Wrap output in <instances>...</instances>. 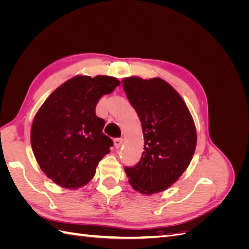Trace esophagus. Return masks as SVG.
<instances>
[{"mask_svg":"<svg viewBox=\"0 0 249 249\" xmlns=\"http://www.w3.org/2000/svg\"><path fill=\"white\" fill-rule=\"evenodd\" d=\"M123 144V139L122 138H115L114 139V146L116 148H119Z\"/></svg>","mask_w":249,"mask_h":249,"instance_id":"1","label":"esophagus"}]
</instances>
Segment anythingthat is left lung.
<instances>
[{
	"mask_svg": "<svg viewBox=\"0 0 249 249\" xmlns=\"http://www.w3.org/2000/svg\"><path fill=\"white\" fill-rule=\"evenodd\" d=\"M127 99L142 125L144 152L134 167H125L133 189L152 195L165 191L189 166L197 135L186 103L161 78L123 79Z\"/></svg>",
	"mask_w": 249,
	"mask_h": 249,
	"instance_id": "obj_1",
	"label": "left lung"
}]
</instances>
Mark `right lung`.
Returning <instances> with one entry per match:
<instances>
[{"instance_id":"1","label":"right lung","mask_w":249,"mask_h":249,"mask_svg":"<svg viewBox=\"0 0 249 249\" xmlns=\"http://www.w3.org/2000/svg\"><path fill=\"white\" fill-rule=\"evenodd\" d=\"M120 82L109 76L73 77L53 91L37 111L31 127V146L40 169L65 189L87 185L97 164L113 145L103 133L105 120L96 104Z\"/></svg>"}]
</instances>
